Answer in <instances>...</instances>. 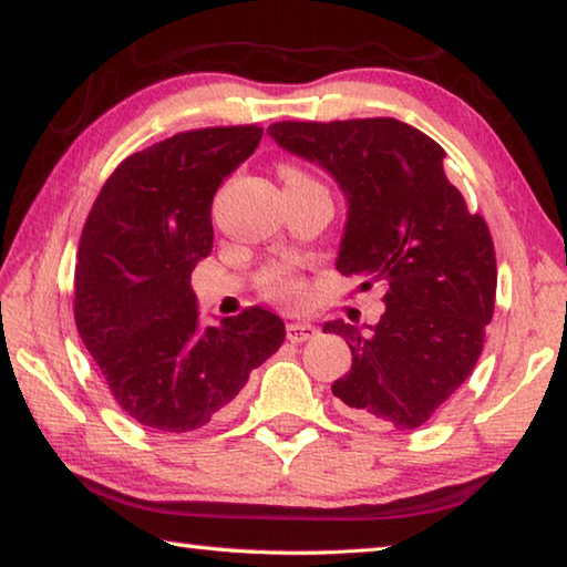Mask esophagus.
<instances>
[{"instance_id": "esophagus-1", "label": "esophagus", "mask_w": 567, "mask_h": 567, "mask_svg": "<svg viewBox=\"0 0 567 567\" xmlns=\"http://www.w3.org/2000/svg\"><path fill=\"white\" fill-rule=\"evenodd\" d=\"M318 334V328L310 322H290L287 324V340L290 342H307L310 338Z\"/></svg>"}]
</instances>
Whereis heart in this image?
<instances>
[{
	"label": "heart",
	"instance_id": "obj_1",
	"mask_svg": "<svg viewBox=\"0 0 567 567\" xmlns=\"http://www.w3.org/2000/svg\"><path fill=\"white\" fill-rule=\"evenodd\" d=\"M285 182H310V177L302 175L300 169H285ZM262 287L267 295L275 297V300H292V297L300 292V285H297L295 277L282 270V267H275V270L267 272Z\"/></svg>",
	"mask_w": 567,
	"mask_h": 567
}]
</instances>
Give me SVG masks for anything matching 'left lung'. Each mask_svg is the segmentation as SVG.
I'll list each match as a JSON object with an SVG mask.
<instances>
[{
	"mask_svg": "<svg viewBox=\"0 0 567 567\" xmlns=\"http://www.w3.org/2000/svg\"><path fill=\"white\" fill-rule=\"evenodd\" d=\"M267 134L320 165L348 199L334 267L362 290L385 287L378 324L324 322L352 352L332 395L362 425L420 427L483 352L497 287L491 229L445 177V150L405 122H275Z\"/></svg>",
	"mask_w": 567,
	"mask_h": 567,
	"instance_id": "obj_1",
	"label": "left lung"
}]
</instances>
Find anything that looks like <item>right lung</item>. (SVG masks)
I'll return each instance as SVG.
<instances>
[{"label": "right lung", "mask_w": 567, "mask_h": 567, "mask_svg": "<svg viewBox=\"0 0 567 567\" xmlns=\"http://www.w3.org/2000/svg\"><path fill=\"white\" fill-rule=\"evenodd\" d=\"M262 127L179 132L134 152L104 182L82 229L74 322L117 405L157 433H189L235 408L249 372L280 350L262 307L199 328L189 277L213 252L217 187Z\"/></svg>", "instance_id": "1"}]
</instances>
